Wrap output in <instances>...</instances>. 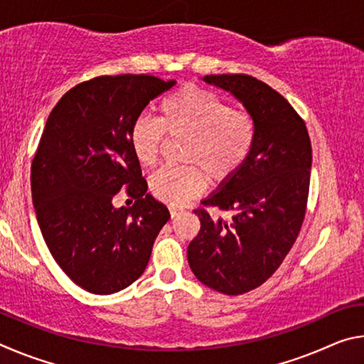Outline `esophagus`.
<instances>
[{"mask_svg":"<svg viewBox=\"0 0 364 364\" xmlns=\"http://www.w3.org/2000/svg\"><path fill=\"white\" fill-rule=\"evenodd\" d=\"M168 210H170L171 218H173V217H176V215L183 210V208H180V207H175V205H170V207H168Z\"/></svg>","mask_w":364,"mask_h":364,"instance_id":"obj_1","label":"esophagus"}]
</instances>
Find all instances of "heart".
<instances>
[{
	"label": "heart",
	"instance_id": "obj_1",
	"mask_svg": "<svg viewBox=\"0 0 364 364\" xmlns=\"http://www.w3.org/2000/svg\"><path fill=\"white\" fill-rule=\"evenodd\" d=\"M165 134L188 139L183 160L191 165L159 170L149 191L159 200L183 205L204 193L207 178L221 184L239 173L255 146L257 123L247 110L232 109L212 91L186 86L160 102L157 120H134L130 146L141 167L157 164Z\"/></svg>",
	"mask_w": 364,
	"mask_h": 364
}]
</instances>
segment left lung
Returning a JSON list of instances; mask_svg holds the SVG:
<instances>
[{
	"label": "left lung",
	"mask_w": 364,
	"mask_h": 364,
	"mask_svg": "<svg viewBox=\"0 0 364 364\" xmlns=\"http://www.w3.org/2000/svg\"><path fill=\"white\" fill-rule=\"evenodd\" d=\"M204 82L244 104L255 119L257 139L239 173L194 210L200 231L188 245V262L202 284L241 295L279 268L299 236L310 189L311 143L304 119L267 83L244 73L207 75ZM205 206L235 215L230 222L213 220Z\"/></svg>",
	"instance_id": "8db88e82"
}]
</instances>
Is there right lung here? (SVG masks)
<instances>
[{
	"label": "right lung",
	"instance_id": "obj_1",
	"mask_svg": "<svg viewBox=\"0 0 364 364\" xmlns=\"http://www.w3.org/2000/svg\"><path fill=\"white\" fill-rule=\"evenodd\" d=\"M175 85L152 75H102L60 97L32 162V199L49 252L85 291L119 292L144 273L170 218L147 194L130 130L154 97ZM119 195L135 199L115 208Z\"/></svg>",
	"mask_w": 364,
	"mask_h": 364
}]
</instances>
